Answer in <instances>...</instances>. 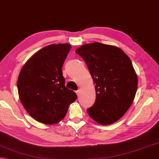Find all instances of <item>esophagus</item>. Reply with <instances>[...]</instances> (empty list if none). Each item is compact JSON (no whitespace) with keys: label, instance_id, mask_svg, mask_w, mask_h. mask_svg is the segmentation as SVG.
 I'll return each instance as SVG.
<instances>
[{"label":"esophagus","instance_id":"obj_1","mask_svg":"<svg viewBox=\"0 0 159 159\" xmlns=\"http://www.w3.org/2000/svg\"><path fill=\"white\" fill-rule=\"evenodd\" d=\"M76 93H77V96H80V93H81V89H78L77 90V91H76Z\"/></svg>","mask_w":159,"mask_h":159}]
</instances>
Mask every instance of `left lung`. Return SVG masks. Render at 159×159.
<instances>
[{"instance_id":"left-lung-1","label":"left lung","mask_w":159,"mask_h":159,"mask_svg":"<svg viewBox=\"0 0 159 159\" xmlns=\"http://www.w3.org/2000/svg\"><path fill=\"white\" fill-rule=\"evenodd\" d=\"M75 52L85 61L95 84L96 100L87 109L98 123H114L133 103L138 76L129 57L119 48L94 42L79 47Z\"/></svg>"}]
</instances>
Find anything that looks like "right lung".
<instances>
[{"instance_id":"1","label":"right lung","mask_w":159,"mask_h":159,"mask_svg":"<svg viewBox=\"0 0 159 159\" xmlns=\"http://www.w3.org/2000/svg\"><path fill=\"white\" fill-rule=\"evenodd\" d=\"M69 43L51 44L34 53L20 71L17 88L20 102L32 118L56 124L64 118L77 95L65 86L61 68Z\"/></svg>"}]
</instances>
